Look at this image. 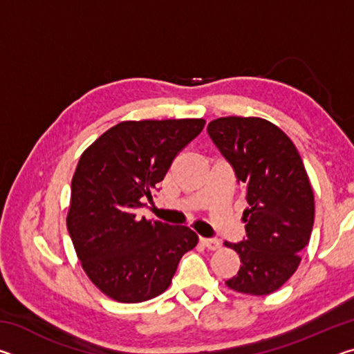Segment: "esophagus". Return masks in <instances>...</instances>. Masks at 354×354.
Wrapping results in <instances>:
<instances>
[{
    "label": "esophagus",
    "mask_w": 354,
    "mask_h": 354,
    "mask_svg": "<svg viewBox=\"0 0 354 354\" xmlns=\"http://www.w3.org/2000/svg\"><path fill=\"white\" fill-rule=\"evenodd\" d=\"M201 243L205 245L207 250H212V251L220 248V241H218V239H205V237H203L201 239Z\"/></svg>",
    "instance_id": "34e87169"
}]
</instances>
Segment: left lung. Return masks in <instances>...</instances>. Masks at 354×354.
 Returning a JSON list of instances; mask_svg holds the SVG:
<instances>
[{
    "label": "left lung",
    "mask_w": 354,
    "mask_h": 354,
    "mask_svg": "<svg viewBox=\"0 0 354 354\" xmlns=\"http://www.w3.org/2000/svg\"><path fill=\"white\" fill-rule=\"evenodd\" d=\"M207 133L232 165L248 207L247 237L225 242L241 257L230 289L248 295L278 290L301 261L314 226V194L293 142L277 124L259 117H221Z\"/></svg>",
    "instance_id": "obj_1"
}]
</instances>
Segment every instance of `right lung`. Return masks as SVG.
Masks as SVG:
<instances>
[{
	"mask_svg": "<svg viewBox=\"0 0 354 354\" xmlns=\"http://www.w3.org/2000/svg\"><path fill=\"white\" fill-rule=\"evenodd\" d=\"M203 118L122 122L86 151L71 179L67 227L84 272L120 303L169 289L184 253L198 243L187 226L139 217L178 153L205 128Z\"/></svg>",
	"mask_w": 354,
	"mask_h": 354,
	"instance_id": "obj_1",
	"label": "right lung"
}]
</instances>
